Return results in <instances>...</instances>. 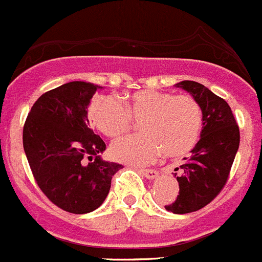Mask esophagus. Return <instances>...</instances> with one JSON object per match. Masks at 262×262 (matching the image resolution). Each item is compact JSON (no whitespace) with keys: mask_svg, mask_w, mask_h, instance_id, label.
<instances>
[{"mask_svg":"<svg viewBox=\"0 0 262 262\" xmlns=\"http://www.w3.org/2000/svg\"><path fill=\"white\" fill-rule=\"evenodd\" d=\"M139 172L142 173L144 177H147L148 180H155V178L159 177V172L155 169H140Z\"/></svg>","mask_w":262,"mask_h":262,"instance_id":"esophagus-1","label":"esophagus"}]
</instances>
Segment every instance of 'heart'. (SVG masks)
Returning <instances> with one entry per match:
<instances>
[{
    "instance_id": "1",
    "label": "heart",
    "mask_w": 262,
    "mask_h": 262,
    "mask_svg": "<svg viewBox=\"0 0 262 262\" xmlns=\"http://www.w3.org/2000/svg\"><path fill=\"white\" fill-rule=\"evenodd\" d=\"M123 108L117 99H94L89 118L107 138L127 133L134 120L140 122V135L126 136L110 148L111 157L133 165H144L164 152L168 159L187 155L195 147L202 128V111L190 96L145 89L123 97Z\"/></svg>"
}]
</instances>
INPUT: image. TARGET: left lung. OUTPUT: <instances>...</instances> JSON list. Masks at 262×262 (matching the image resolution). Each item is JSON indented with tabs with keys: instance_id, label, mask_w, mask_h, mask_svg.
I'll return each mask as SVG.
<instances>
[{
	"instance_id": "8db88e82",
	"label": "left lung",
	"mask_w": 262,
	"mask_h": 262,
	"mask_svg": "<svg viewBox=\"0 0 262 262\" xmlns=\"http://www.w3.org/2000/svg\"><path fill=\"white\" fill-rule=\"evenodd\" d=\"M190 93L202 110L200 142L191 156L173 173L177 177L180 194L165 206L173 214H187L209 205L221 193L230 174L239 149L240 133L231 107L205 85L195 81H181L174 85Z\"/></svg>"
}]
</instances>
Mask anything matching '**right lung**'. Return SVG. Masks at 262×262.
Returning a JSON list of instances; mask_svg holds the SVG:
<instances>
[{
  "label": "right lung",
  "instance_id": "add662e5",
  "mask_svg": "<svg viewBox=\"0 0 262 262\" xmlns=\"http://www.w3.org/2000/svg\"><path fill=\"white\" fill-rule=\"evenodd\" d=\"M97 89L102 88L72 81L41 94L23 127V148L36 184L72 214L98 209L122 169L101 157L106 144L89 127L88 107Z\"/></svg>",
  "mask_w": 262,
  "mask_h": 262
}]
</instances>
